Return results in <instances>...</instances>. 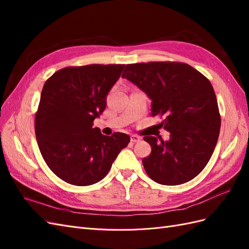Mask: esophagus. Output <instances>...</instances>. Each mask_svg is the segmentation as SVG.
I'll return each instance as SVG.
<instances>
[{
    "label": "esophagus",
    "mask_w": 249,
    "mask_h": 249,
    "mask_svg": "<svg viewBox=\"0 0 249 249\" xmlns=\"http://www.w3.org/2000/svg\"><path fill=\"white\" fill-rule=\"evenodd\" d=\"M140 137L139 136H137V135H132L131 136V142H133V143H136V142H138V141H140Z\"/></svg>",
    "instance_id": "34e87169"
}]
</instances>
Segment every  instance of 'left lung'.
Masks as SVG:
<instances>
[{
  "mask_svg": "<svg viewBox=\"0 0 249 249\" xmlns=\"http://www.w3.org/2000/svg\"><path fill=\"white\" fill-rule=\"evenodd\" d=\"M152 100V116L169 140L145 136L152 153L143 158L147 176L161 185L175 186L191 180L206 167L216 146L221 117L210 81L182 62L126 64L123 72Z\"/></svg>",
  "mask_w": 249,
  "mask_h": 249,
  "instance_id": "8db88e82",
  "label": "left lung"
}]
</instances>
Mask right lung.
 I'll return each instance as SVG.
<instances>
[{
  "instance_id": "right-lung-1",
  "label": "right lung",
  "mask_w": 249,
  "mask_h": 249,
  "mask_svg": "<svg viewBox=\"0 0 249 249\" xmlns=\"http://www.w3.org/2000/svg\"><path fill=\"white\" fill-rule=\"evenodd\" d=\"M124 69V64L70 66L44 83L35 114L36 140L49 168L64 182H100L129 144V135L105 136L92 126Z\"/></svg>"
}]
</instances>
